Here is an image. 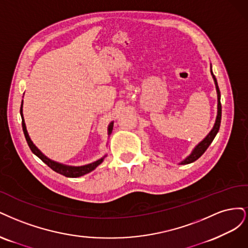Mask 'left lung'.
Listing matches in <instances>:
<instances>
[{
	"mask_svg": "<svg viewBox=\"0 0 248 248\" xmlns=\"http://www.w3.org/2000/svg\"><path fill=\"white\" fill-rule=\"evenodd\" d=\"M211 75H212V78L214 80V84H215V89H217V119H215V123H214V125L212 127V130L209 132V134L206 136V137L199 143V144H197L195 146V148L193 149V151H191L190 155H187L183 161H181L179 163V165H186V164H190L193 163L195 161H197V159L201 156L206 149L209 147V145L211 144V142L213 141V139L215 138V136H217V134L218 133V130H219V126H220V119H221V104H220V92H219V89H218V84H217V78H215L213 72H212V67H211Z\"/></svg>",
	"mask_w": 248,
	"mask_h": 248,
	"instance_id": "left-lung-1",
	"label": "left lung"
}]
</instances>
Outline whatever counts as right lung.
Segmentation results:
<instances>
[{
  "label": "right lung",
  "instance_id": "obj_1",
  "mask_svg": "<svg viewBox=\"0 0 248 248\" xmlns=\"http://www.w3.org/2000/svg\"><path fill=\"white\" fill-rule=\"evenodd\" d=\"M22 104H23V101H21V107H20V115H21V119H22V130H23V134H25V137H26V140L28 142V145L30 146L31 153H33L34 155H36L40 159L43 163H45L47 166H48L49 168H51V169L53 171H55L57 173L61 174V175H63V176L66 177H71V178H76V177H80V176H83V175L90 173L92 171H93L95 168H97L100 164L103 163L104 158L106 157V155H104L103 157L97 159L95 162H93L91 164H87V165H83V166H69V165H65V164H62V163H59V162H55V161H52V159H50L49 157H47L41 150H40L34 143L33 141L31 140L30 136H29V133L27 131V126H26V123H25V118H23V113H22ZM112 130H113V122H111L108 125V137L111 135V133H112Z\"/></svg>",
  "mask_w": 248,
  "mask_h": 248
}]
</instances>
